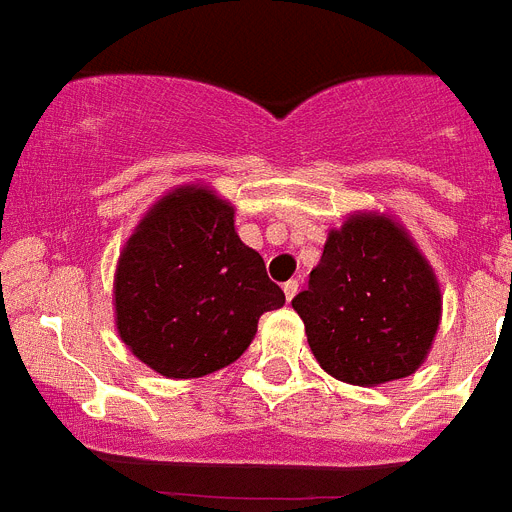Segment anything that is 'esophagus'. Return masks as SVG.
I'll list each match as a JSON object with an SVG mask.
<instances>
[{
	"instance_id": "1",
	"label": "esophagus",
	"mask_w": 512,
	"mask_h": 512,
	"mask_svg": "<svg viewBox=\"0 0 512 512\" xmlns=\"http://www.w3.org/2000/svg\"><path fill=\"white\" fill-rule=\"evenodd\" d=\"M296 291H299V281H296V278H291V281L283 283V294H286V299H289V302L296 296Z\"/></svg>"
}]
</instances>
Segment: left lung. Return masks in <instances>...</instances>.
Returning <instances> with one entry per match:
<instances>
[{
	"label": "left lung",
	"instance_id": "8db88e82",
	"mask_svg": "<svg viewBox=\"0 0 512 512\" xmlns=\"http://www.w3.org/2000/svg\"><path fill=\"white\" fill-rule=\"evenodd\" d=\"M328 375L380 385L419 369L440 325L435 273L385 216H351L330 231L309 286L291 299Z\"/></svg>",
	"mask_w": 512,
	"mask_h": 512
}]
</instances>
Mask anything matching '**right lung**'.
I'll use <instances>...</instances> for the list:
<instances>
[{
  "mask_svg": "<svg viewBox=\"0 0 512 512\" xmlns=\"http://www.w3.org/2000/svg\"><path fill=\"white\" fill-rule=\"evenodd\" d=\"M117 328L140 362L190 380L236 362L263 312L283 307L263 257L236 236L234 208L203 187L153 205L114 278Z\"/></svg>",
  "mask_w": 512,
  "mask_h": 512,
  "instance_id": "1",
  "label": "right lung"
}]
</instances>
